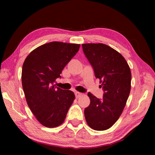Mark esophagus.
<instances>
[{"label":"esophagus","mask_w":155,"mask_h":155,"mask_svg":"<svg viewBox=\"0 0 155 155\" xmlns=\"http://www.w3.org/2000/svg\"><path fill=\"white\" fill-rule=\"evenodd\" d=\"M75 96L78 98H79V97H81V96H82V94L80 93V92H78V91H75Z\"/></svg>","instance_id":"1"}]
</instances>
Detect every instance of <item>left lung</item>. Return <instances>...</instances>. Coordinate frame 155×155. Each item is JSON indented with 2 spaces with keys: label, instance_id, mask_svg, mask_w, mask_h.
Returning <instances> with one entry per match:
<instances>
[{
  "label": "left lung",
  "instance_id": "obj_1",
  "mask_svg": "<svg viewBox=\"0 0 155 155\" xmlns=\"http://www.w3.org/2000/svg\"><path fill=\"white\" fill-rule=\"evenodd\" d=\"M83 51L104 90L100 100L90 92V104L84 114L89 127L96 130L109 129L121 115L130 91L131 72L121 54L104 44H83Z\"/></svg>",
  "mask_w": 155,
  "mask_h": 155
}]
</instances>
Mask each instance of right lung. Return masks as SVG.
Wrapping results in <instances>:
<instances>
[{
	"instance_id": "right-lung-1",
	"label": "right lung",
	"mask_w": 155,
	"mask_h": 155,
	"mask_svg": "<svg viewBox=\"0 0 155 155\" xmlns=\"http://www.w3.org/2000/svg\"><path fill=\"white\" fill-rule=\"evenodd\" d=\"M79 48L80 44L52 41L34 49L25 60L22 84L26 101L44 127L61 125L75 99L73 91L57 87L54 83Z\"/></svg>"
}]
</instances>
